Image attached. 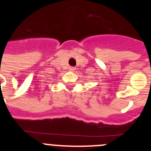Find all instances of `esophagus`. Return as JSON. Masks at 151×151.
Segmentation results:
<instances>
[{"mask_svg": "<svg viewBox=\"0 0 151 151\" xmlns=\"http://www.w3.org/2000/svg\"><path fill=\"white\" fill-rule=\"evenodd\" d=\"M75 69H76L75 67H69V70H70V71H74Z\"/></svg>", "mask_w": 151, "mask_h": 151, "instance_id": "esophagus-1", "label": "esophagus"}]
</instances>
